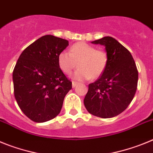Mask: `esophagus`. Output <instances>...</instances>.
I'll list each match as a JSON object with an SVG mask.
<instances>
[{
  "instance_id": "1",
  "label": "esophagus",
  "mask_w": 153,
  "mask_h": 153,
  "mask_svg": "<svg viewBox=\"0 0 153 153\" xmlns=\"http://www.w3.org/2000/svg\"><path fill=\"white\" fill-rule=\"evenodd\" d=\"M78 84H79V83H78V82H76V81H73V82H72V86H73V88H74V87H76V86H77Z\"/></svg>"
}]
</instances>
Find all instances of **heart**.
<instances>
[{
    "instance_id": "heart-1",
    "label": "heart",
    "mask_w": 153,
    "mask_h": 153,
    "mask_svg": "<svg viewBox=\"0 0 153 153\" xmlns=\"http://www.w3.org/2000/svg\"><path fill=\"white\" fill-rule=\"evenodd\" d=\"M58 64L65 74H70L77 67H79L74 74L78 80L97 79L105 71L108 63L106 52L97 50L94 46L85 42H78L70 47V52L63 51L57 57Z\"/></svg>"
}]
</instances>
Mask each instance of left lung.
<instances>
[{
    "mask_svg": "<svg viewBox=\"0 0 153 153\" xmlns=\"http://www.w3.org/2000/svg\"><path fill=\"white\" fill-rule=\"evenodd\" d=\"M92 44L105 46L108 63L100 78L89 85L83 102L90 114L112 118L123 113L132 102L137 89V67L130 52L111 36Z\"/></svg>",
    "mask_w": 153,
    "mask_h": 153,
    "instance_id": "1",
    "label": "left lung"
}]
</instances>
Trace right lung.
Segmentation results:
<instances>
[{
    "instance_id": "obj_1",
    "label": "right lung",
    "mask_w": 153,
    "mask_h": 153,
    "mask_svg": "<svg viewBox=\"0 0 153 153\" xmlns=\"http://www.w3.org/2000/svg\"><path fill=\"white\" fill-rule=\"evenodd\" d=\"M68 40L45 35L28 46L19 56L13 71L14 97L20 109L32 121L55 118L72 82L58 64V55Z\"/></svg>"
}]
</instances>
